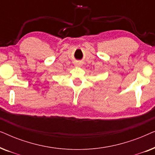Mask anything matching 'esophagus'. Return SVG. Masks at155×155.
I'll use <instances>...</instances> for the list:
<instances>
[{
	"mask_svg": "<svg viewBox=\"0 0 155 155\" xmlns=\"http://www.w3.org/2000/svg\"><path fill=\"white\" fill-rule=\"evenodd\" d=\"M77 65H80V63H78V64H77Z\"/></svg>",
	"mask_w": 155,
	"mask_h": 155,
	"instance_id": "obj_1",
	"label": "esophagus"
}]
</instances>
